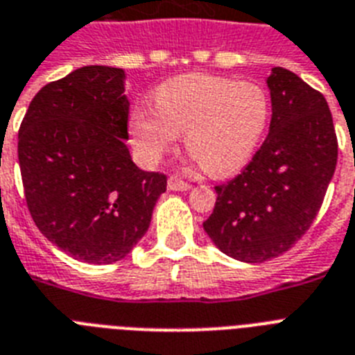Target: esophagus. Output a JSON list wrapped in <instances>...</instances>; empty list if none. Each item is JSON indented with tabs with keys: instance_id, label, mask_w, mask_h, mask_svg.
<instances>
[{
	"instance_id": "34e87169",
	"label": "esophagus",
	"mask_w": 355,
	"mask_h": 355,
	"mask_svg": "<svg viewBox=\"0 0 355 355\" xmlns=\"http://www.w3.org/2000/svg\"><path fill=\"white\" fill-rule=\"evenodd\" d=\"M168 187L171 189V191H187L191 186H189L187 182H184V180H180L178 177H169Z\"/></svg>"
}]
</instances>
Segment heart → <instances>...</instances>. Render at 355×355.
Instances as JSON below:
<instances>
[{"mask_svg":"<svg viewBox=\"0 0 355 355\" xmlns=\"http://www.w3.org/2000/svg\"><path fill=\"white\" fill-rule=\"evenodd\" d=\"M153 107H138L129 116V132L144 162H157L184 132L186 149L213 177L243 169L272 120V100L261 83L202 73L160 83Z\"/></svg>","mask_w":355,"mask_h":355,"instance_id":"1","label":"heart"}]
</instances>
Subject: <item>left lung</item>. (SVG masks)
Segmentation results:
<instances>
[{
    "label": "left lung",
    "instance_id": "left-lung-1",
    "mask_svg": "<svg viewBox=\"0 0 355 355\" xmlns=\"http://www.w3.org/2000/svg\"><path fill=\"white\" fill-rule=\"evenodd\" d=\"M272 122L244 171L215 187L204 232L227 257L264 262L288 252L318 217L337 164L328 103L292 71L266 78Z\"/></svg>",
    "mask_w": 355,
    "mask_h": 355
}]
</instances>
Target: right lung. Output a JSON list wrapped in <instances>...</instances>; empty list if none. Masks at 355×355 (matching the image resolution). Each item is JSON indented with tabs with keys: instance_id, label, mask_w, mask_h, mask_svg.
Masks as SVG:
<instances>
[{
	"instance_id": "right-lung-1",
	"label": "right lung",
	"mask_w": 355,
	"mask_h": 355,
	"mask_svg": "<svg viewBox=\"0 0 355 355\" xmlns=\"http://www.w3.org/2000/svg\"><path fill=\"white\" fill-rule=\"evenodd\" d=\"M123 82V69H76L40 89L18 132L25 198L37 230L91 264L116 262L137 246L168 184L129 155Z\"/></svg>"
}]
</instances>
